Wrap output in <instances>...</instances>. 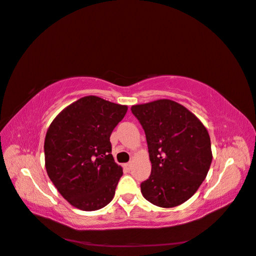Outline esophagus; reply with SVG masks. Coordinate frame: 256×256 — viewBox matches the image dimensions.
Here are the masks:
<instances>
[{"label": "esophagus", "mask_w": 256, "mask_h": 256, "mask_svg": "<svg viewBox=\"0 0 256 256\" xmlns=\"http://www.w3.org/2000/svg\"><path fill=\"white\" fill-rule=\"evenodd\" d=\"M132 162H128V164H124V169H127V170H130V169H132Z\"/></svg>", "instance_id": "34e87169"}]
</instances>
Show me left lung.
<instances>
[{
  "instance_id": "left-lung-1",
  "label": "left lung",
  "mask_w": 256,
  "mask_h": 256,
  "mask_svg": "<svg viewBox=\"0 0 256 256\" xmlns=\"http://www.w3.org/2000/svg\"><path fill=\"white\" fill-rule=\"evenodd\" d=\"M144 130L151 174L140 188L146 200L160 208L188 201L202 184L212 162L211 140L204 124L170 99L134 105Z\"/></svg>"
}]
</instances>
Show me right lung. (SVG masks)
<instances>
[{
  "instance_id": "1",
  "label": "right lung",
  "mask_w": 256,
  "mask_h": 256,
  "mask_svg": "<svg viewBox=\"0 0 256 256\" xmlns=\"http://www.w3.org/2000/svg\"><path fill=\"white\" fill-rule=\"evenodd\" d=\"M128 106L85 96L65 107L45 136V168L57 191L82 211L112 200L122 168L112 154L110 134Z\"/></svg>"
}]
</instances>
